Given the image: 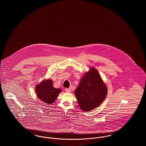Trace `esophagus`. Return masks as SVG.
Returning <instances> with one entry per match:
<instances>
[{
	"instance_id": "1",
	"label": "esophagus",
	"mask_w": 146,
	"mask_h": 146,
	"mask_svg": "<svg viewBox=\"0 0 146 146\" xmlns=\"http://www.w3.org/2000/svg\"><path fill=\"white\" fill-rule=\"evenodd\" d=\"M65 91L67 92H71V90H70V88H68V89H66Z\"/></svg>"
}]
</instances>
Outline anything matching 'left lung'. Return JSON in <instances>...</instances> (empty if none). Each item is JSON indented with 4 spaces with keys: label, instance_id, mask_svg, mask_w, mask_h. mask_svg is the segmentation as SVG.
Masks as SVG:
<instances>
[{
    "label": "left lung",
    "instance_id": "1",
    "mask_svg": "<svg viewBox=\"0 0 146 146\" xmlns=\"http://www.w3.org/2000/svg\"><path fill=\"white\" fill-rule=\"evenodd\" d=\"M107 87L97 70L91 67L82 77L74 91L81 110L88 111L101 104L107 95Z\"/></svg>",
    "mask_w": 146,
    "mask_h": 146
}]
</instances>
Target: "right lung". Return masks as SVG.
<instances>
[{
	"mask_svg": "<svg viewBox=\"0 0 146 146\" xmlns=\"http://www.w3.org/2000/svg\"><path fill=\"white\" fill-rule=\"evenodd\" d=\"M61 91V89H56L53 86V82L51 79L42 80L40 83L35 86L36 96L39 100L48 104H53Z\"/></svg>",
	"mask_w": 146,
	"mask_h": 146,
	"instance_id": "add662e5",
	"label": "right lung"
}]
</instances>
